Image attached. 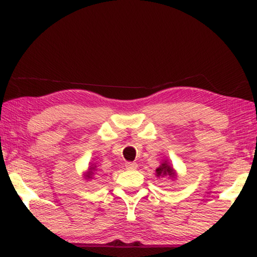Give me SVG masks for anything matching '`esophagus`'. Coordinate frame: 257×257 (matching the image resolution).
Here are the masks:
<instances>
[{
    "mask_svg": "<svg viewBox=\"0 0 257 257\" xmlns=\"http://www.w3.org/2000/svg\"><path fill=\"white\" fill-rule=\"evenodd\" d=\"M125 169H127V170H135V169H137V164L133 163V162H128V163H125Z\"/></svg>",
    "mask_w": 257,
    "mask_h": 257,
    "instance_id": "obj_1",
    "label": "esophagus"
}]
</instances>
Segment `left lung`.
<instances>
[{"label":"left lung","instance_id":"1","mask_svg":"<svg viewBox=\"0 0 257 257\" xmlns=\"http://www.w3.org/2000/svg\"><path fill=\"white\" fill-rule=\"evenodd\" d=\"M156 175L157 177H162V176H170V177H175V173H173V170L171 166H169L166 163L162 164L160 168L156 170Z\"/></svg>","mask_w":257,"mask_h":257}]
</instances>
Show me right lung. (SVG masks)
<instances>
[{
  "mask_svg": "<svg viewBox=\"0 0 257 257\" xmlns=\"http://www.w3.org/2000/svg\"><path fill=\"white\" fill-rule=\"evenodd\" d=\"M94 169H95V168H92L91 170H94ZM92 176H93V172H92V171H89V175L87 176V178H92Z\"/></svg>",
  "mask_w": 257,
  "mask_h": 257,
  "instance_id": "right-lung-1",
  "label": "right lung"
}]
</instances>
